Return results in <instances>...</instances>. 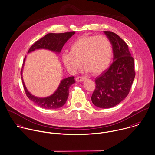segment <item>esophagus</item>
<instances>
[{
    "label": "esophagus",
    "instance_id": "1",
    "mask_svg": "<svg viewBox=\"0 0 155 155\" xmlns=\"http://www.w3.org/2000/svg\"><path fill=\"white\" fill-rule=\"evenodd\" d=\"M86 79L85 77H78L77 78H76V81L77 82H81V81H84V80Z\"/></svg>",
    "mask_w": 155,
    "mask_h": 155
}]
</instances>
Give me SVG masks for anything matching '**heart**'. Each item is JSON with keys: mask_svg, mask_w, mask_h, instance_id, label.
<instances>
[{"mask_svg": "<svg viewBox=\"0 0 155 155\" xmlns=\"http://www.w3.org/2000/svg\"><path fill=\"white\" fill-rule=\"evenodd\" d=\"M112 54L111 43L105 36H83L72 43L70 52L64 53L61 58L64 66L71 73L76 72L82 61L85 72L97 75L109 67Z\"/></svg>", "mask_w": 155, "mask_h": 155, "instance_id": "obj_1", "label": "heart"}]
</instances>
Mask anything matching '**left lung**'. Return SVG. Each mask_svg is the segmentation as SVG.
<instances>
[{"instance_id":"8db88e82","label":"left lung","mask_w":155,"mask_h":155,"mask_svg":"<svg viewBox=\"0 0 155 155\" xmlns=\"http://www.w3.org/2000/svg\"><path fill=\"white\" fill-rule=\"evenodd\" d=\"M112 45L114 61L107 71L95 79L92 103L102 109L113 107L129 94L135 76L134 60L128 45L117 34L104 31Z\"/></svg>"}]
</instances>
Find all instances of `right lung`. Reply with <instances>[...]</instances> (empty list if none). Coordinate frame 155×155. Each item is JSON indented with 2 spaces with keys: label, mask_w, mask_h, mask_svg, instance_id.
I'll return each mask as SVG.
<instances>
[{
  "label": "right lung",
  "mask_w": 155,
  "mask_h": 155,
  "mask_svg": "<svg viewBox=\"0 0 155 155\" xmlns=\"http://www.w3.org/2000/svg\"><path fill=\"white\" fill-rule=\"evenodd\" d=\"M75 32L64 33H49L43 37L37 40L29 48L28 53L33 52L37 49H47L60 54L63 46L67 41L74 35ZM26 56L23 60L22 68L21 69V78L25 93L28 98L39 107L46 109H57L61 107L66 103L69 96L70 86L75 83L74 77H70L63 79L57 90L50 96L46 97H37L32 95L27 89L22 77V72Z\"/></svg>",
  "instance_id": "1"
}]
</instances>
